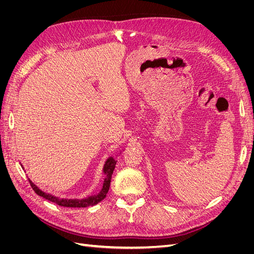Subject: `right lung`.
Listing matches in <instances>:
<instances>
[{
	"mask_svg": "<svg viewBox=\"0 0 254 254\" xmlns=\"http://www.w3.org/2000/svg\"><path fill=\"white\" fill-rule=\"evenodd\" d=\"M115 164H117V161H115L112 157L108 158V160L106 161V163L104 165V174L106 175V178L104 180V184H103V188L99 191L98 194L93 195V196H89L87 198H83V199H65V198H58L56 196H53L51 194L45 193V191L41 190L39 188L30 181V186H32L33 190H35V193L37 195H39L45 199H48V200L56 203L60 206H65V207H87L90 205H95L98 202H101L103 199L106 197L107 193H108L109 188H110V182H111V177L114 171V167Z\"/></svg>",
	"mask_w": 254,
	"mask_h": 254,
	"instance_id": "obj_1",
	"label": "right lung"
}]
</instances>
